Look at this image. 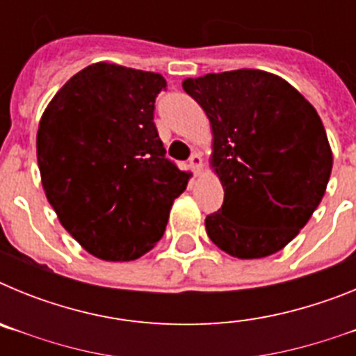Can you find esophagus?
<instances>
[{
  "label": "esophagus",
  "instance_id": "1",
  "mask_svg": "<svg viewBox=\"0 0 356 356\" xmlns=\"http://www.w3.org/2000/svg\"><path fill=\"white\" fill-rule=\"evenodd\" d=\"M188 165H191V169H193L194 172H200L201 165H203V160H201L200 153H193V155H191V159H188Z\"/></svg>",
  "mask_w": 356,
  "mask_h": 356
}]
</instances>
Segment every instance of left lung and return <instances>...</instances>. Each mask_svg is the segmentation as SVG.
Masks as SVG:
<instances>
[{
    "mask_svg": "<svg viewBox=\"0 0 356 356\" xmlns=\"http://www.w3.org/2000/svg\"><path fill=\"white\" fill-rule=\"evenodd\" d=\"M210 119L212 168L225 201L205 219L217 248L262 259L285 248L312 217L332 172L316 108L276 74L257 69L184 80Z\"/></svg>",
    "mask_w": 356,
    "mask_h": 356,
    "instance_id": "1",
    "label": "left lung"
}]
</instances>
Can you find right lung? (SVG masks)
Listing matches in <instances>:
<instances>
[{
	"label": "right lung",
	"mask_w": 356,
	"mask_h": 356,
	"mask_svg": "<svg viewBox=\"0 0 356 356\" xmlns=\"http://www.w3.org/2000/svg\"><path fill=\"white\" fill-rule=\"evenodd\" d=\"M162 74L115 64L76 72L37 131L42 187L62 226L108 262L143 257L165 232L188 172L165 159L155 122Z\"/></svg>",
	"instance_id": "1"
}]
</instances>
